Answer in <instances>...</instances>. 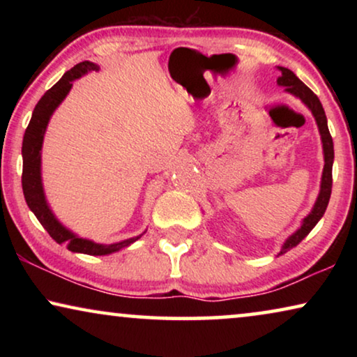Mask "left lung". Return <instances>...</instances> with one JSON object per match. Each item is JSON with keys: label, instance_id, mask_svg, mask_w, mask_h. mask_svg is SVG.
I'll list each match as a JSON object with an SVG mask.
<instances>
[{"label": "left lung", "instance_id": "left-lung-1", "mask_svg": "<svg viewBox=\"0 0 357 357\" xmlns=\"http://www.w3.org/2000/svg\"><path fill=\"white\" fill-rule=\"evenodd\" d=\"M280 71H281V76L278 77V84L284 86L287 92H291V94L299 97V99L312 110V114H314L317 125H319L321 143H324V154H325V167H324V175H321L320 195H319V198H317L315 206L310 211L309 216L304 219V222H302L299 231L292 234V236L284 242V245H282L281 252H280V255H282V253L291 250L292 247H296L297 243H299L302 238H304L307 234H309L312 229L315 227V224L319 222L320 218L325 214V209H326V206H328V202H330L331 185H333L331 167H333L335 151H333V139H331L328 125H326L325 110L320 104L319 97H317L314 92H312L309 87H307L304 82H302L291 70H287V68H280Z\"/></svg>", "mask_w": 357, "mask_h": 357}]
</instances>
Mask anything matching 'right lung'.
<instances>
[{
	"label": "right lung",
	"instance_id": "add662e5",
	"mask_svg": "<svg viewBox=\"0 0 357 357\" xmlns=\"http://www.w3.org/2000/svg\"><path fill=\"white\" fill-rule=\"evenodd\" d=\"M97 70H99V66L94 65L92 61L77 63L70 71H66L65 76L52 89H48L42 96V99L37 102L22 141V192L24 197H26L27 206L36 214L37 219L45 227V231L50 234L53 241L58 243H66V248L71 252L86 253V255H109V253L119 252L120 248L128 247L130 243L138 241L141 236L126 238L123 242L110 243V245H102V243L87 241V238H79L68 231V229L63 227L56 221V218L53 216V213L50 211V208H48L45 202L40 178V151L43 135H45L48 120H50L53 110L61 104V100L70 92L73 81L81 77L82 75H86L87 71Z\"/></svg>",
	"mask_w": 357,
	"mask_h": 357
}]
</instances>
